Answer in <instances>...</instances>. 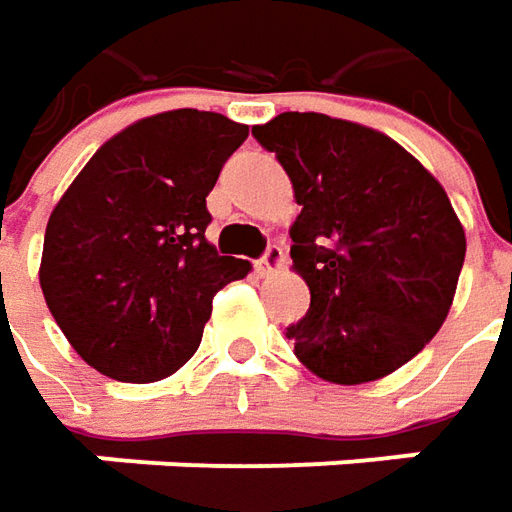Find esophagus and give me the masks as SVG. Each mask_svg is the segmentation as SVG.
<instances>
[{"label":"esophagus","instance_id":"esophagus-1","mask_svg":"<svg viewBox=\"0 0 512 512\" xmlns=\"http://www.w3.org/2000/svg\"><path fill=\"white\" fill-rule=\"evenodd\" d=\"M283 263H286V255H283V249L280 246H269L266 249V255L257 260V269L263 274H272L277 269H283Z\"/></svg>","mask_w":512,"mask_h":512}]
</instances>
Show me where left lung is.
Segmentation results:
<instances>
[{"label": "left lung", "mask_w": 512, "mask_h": 512, "mask_svg": "<svg viewBox=\"0 0 512 512\" xmlns=\"http://www.w3.org/2000/svg\"><path fill=\"white\" fill-rule=\"evenodd\" d=\"M252 135L289 175L300 215L291 269L311 306L289 328L326 382L388 377L431 343L453 306L465 229L448 192L394 138L323 113H280Z\"/></svg>", "instance_id": "8db88e82"}]
</instances>
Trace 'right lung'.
Returning a JSON list of instances; mask_svg holds the SVG:
<instances>
[{
  "mask_svg": "<svg viewBox=\"0 0 512 512\" xmlns=\"http://www.w3.org/2000/svg\"><path fill=\"white\" fill-rule=\"evenodd\" d=\"M249 127L221 113L141 118L84 164L50 212L39 283L67 343L98 374L155 382L201 345L212 297L249 260L206 240V195Z\"/></svg>",
  "mask_w": 512,
  "mask_h": 512,
  "instance_id": "right-lung-1",
  "label": "right lung"
}]
</instances>
